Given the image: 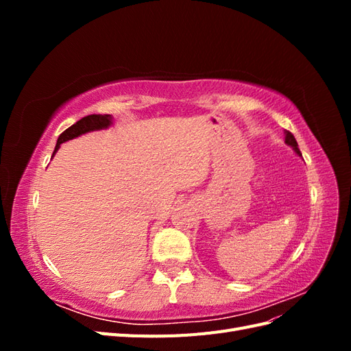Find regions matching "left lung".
Listing matches in <instances>:
<instances>
[{"label":"left lung","instance_id":"8db88e82","mask_svg":"<svg viewBox=\"0 0 351 351\" xmlns=\"http://www.w3.org/2000/svg\"><path fill=\"white\" fill-rule=\"evenodd\" d=\"M285 143H287V145H290V146L293 147V149L295 151V154L302 155V154H300V149H299V145H297V142H295V139H294L293 133H290V132H285Z\"/></svg>","mask_w":351,"mask_h":351}]
</instances>
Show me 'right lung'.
Segmentation results:
<instances>
[{"mask_svg":"<svg viewBox=\"0 0 351 351\" xmlns=\"http://www.w3.org/2000/svg\"><path fill=\"white\" fill-rule=\"evenodd\" d=\"M111 115L110 114H90V115H86L83 117L82 120H79L76 124L70 125L67 130L62 132L58 137L57 141V146L54 149V154H52V156L56 155V152L58 151V147L61 143H64L70 139H74V137H77L83 133H88V132H92V130H101V129H107V127L111 124Z\"/></svg>","mask_w":351,"mask_h":351,"instance_id":"add662e5","label":"right lung"}]
</instances>
